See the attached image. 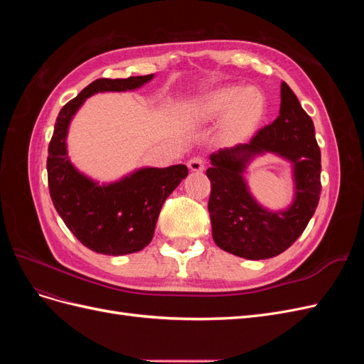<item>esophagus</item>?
<instances>
[{"label": "esophagus", "mask_w": 364, "mask_h": 364, "mask_svg": "<svg viewBox=\"0 0 364 364\" xmlns=\"http://www.w3.org/2000/svg\"><path fill=\"white\" fill-rule=\"evenodd\" d=\"M188 168H190L191 171L200 173V171H203V168H205V162H203L202 158H193V159L188 161Z\"/></svg>", "instance_id": "34e87169"}]
</instances>
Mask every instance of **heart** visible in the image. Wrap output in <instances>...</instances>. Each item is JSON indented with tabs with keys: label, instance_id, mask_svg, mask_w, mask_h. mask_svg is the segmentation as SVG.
Instances as JSON below:
<instances>
[{
	"label": "heart",
	"instance_id": "b5f03b06",
	"mask_svg": "<svg viewBox=\"0 0 364 364\" xmlns=\"http://www.w3.org/2000/svg\"><path fill=\"white\" fill-rule=\"evenodd\" d=\"M266 111V100L257 87H218L194 102L190 114L199 123H211L223 115L222 132L230 141H241L253 134Z\"/></svg>",
	"mask_w": 364,
	"mask_h": 364
}]
</instances>
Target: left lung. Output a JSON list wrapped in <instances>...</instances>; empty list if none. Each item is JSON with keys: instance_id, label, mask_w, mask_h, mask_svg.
Returning <instances> with one entry per match:
<instances>
[{"instance_id": "8db88e82", "label": "left lung", "mask_w": 364, "mask_h": 364, "mask_svg": "<svg viewBox=\"0 0 364 364\" xmlns=\"http://www.w3.org/2000/svg\"><path fill=\"white\" fill-rule=\"evenodd\" d=\"M264 152H274L292 164L295 197L282 212L259 205L242 176L247 165ZM209 161L208 211L220 249L246 259H267L301 237L321 197L322 165L313 119L287 83H281L279 115L272 124L262 127L247 144L220 149Z\"/></svg>"}]
</instances>
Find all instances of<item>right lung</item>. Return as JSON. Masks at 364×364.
I'll use <instances>...</instances> for the list:
<instances>
[{
    "instance_id": "add662e5",
    "label": "right lung",
    "mask_w": 364,
    "mask_h": 364,
    "mask_svg": "<svg viewBox=\"0 0 364 364\" xmlns=\"http://www.w3.org/2000/svg\"><path fill=\"white\" fill-rule=\"evenodd\" d=\"M155 74L129 79H98L65 105L48 146V188L54 208L83 246L103 255H127L144 249L155 234L165 199L188 176L186 165L138 168L119 181L98 183L68 158L67 136L73 117L97 92L134 91Z\"/></svg>"
}]
</instances>
